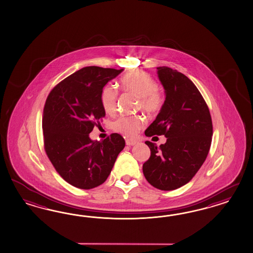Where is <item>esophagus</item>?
Segmentation results:
<instances>
[{
    "label": "esophagus",
    "instance_id": "esophagus-1",
    "mask_svg": "<svg viewBox=\"0 0 253 253\" xmlns=\"http://www.w3.org/2000/svg\"><path fill=\"white\" fill-rule=\"evenodd\" d=\"M126 144L128 145V146H134V145L137 144V141L134 139H126Z\"/></svg>",
    "mask_w": 253,
    "mask_h": 253
}]
</instances>
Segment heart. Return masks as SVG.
<instances>
[{"mask_svg":"<svg viewBox=\"0 0 253 253\" xmlns=\"http://www.w3.org/2000/svg\"><path fill=\"white\" fill-rule=\"evenodd\" d=\"M124 90L138 97V107L149 114H156L164 106L165 95L157 86V82L150 74L140 70L127 73L121 79ZM101 106L105 113L112 115L116 112L117 91L107 85L101 89L100 95ZM144 117L139 116H119L113 124V127L127 137H133L145 126Z\"/></svg>","mask_w":253,"mask_h":253,"instance_id":"heart-1","label":"heart"}]
</instances>
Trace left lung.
<instances>
[{"instance_id": "8db88e82", "label": "left lung", "mask_w": 253, "mask_h": 253, "mask_svg": "<svg viewBox=\"0 0 253 253\" xmlns=\"http://www.w3.org/2000/svg\"><path fill=\"white\" fill-rule=\"evenodd\" d=\"M157 70L166 90V101L145 135H165L167 139L159 147L145 142L151 156L142 170L154 188L173 190L191 180L206 160L212 123L202 94L188 77L167 66H159Z\"/></svg>"}]
</instances>
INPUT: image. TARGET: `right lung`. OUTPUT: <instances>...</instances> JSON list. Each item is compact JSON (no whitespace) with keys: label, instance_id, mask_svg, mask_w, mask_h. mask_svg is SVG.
I'll use <instances>...</instances> for the list:
<instances>
[{"label":"right lung","instance_id":"add662e5","mask_svg":"<svg viewBox=\"0 0 253 253\" xmlns=\"http://www.w3.org/2000/svg\"><path fill=\"white\" fill-rule=\"evenodd\" d=\"M123 70L84 67L62 80L47 97L44 149L57 173L76 188L90 189L104 183L125 148V139L117 133L101 141L89 137L105 116L101 89Z\"/></svg>","mask_w":253,"mask_h":253}]
</instances>
